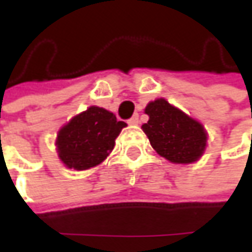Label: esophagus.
Listing matches in <instances>:
<instances>
[{
  "instance_id": "obj_1",
  "label": "esophagus",
  "mask_w": 252,
  "mask_h": 252,
  "mask_svg": "<svg viewBox=\"0 0 252 252\" xmlns=\"http://www.w3.org/2000/svg\"><path fill=\"white\" fill-rule=\"evenodd\" d=\"M127 123H129V125H137V123H139V115L136 113L133 118H130V119L127 121Z\"/></svg>"
}]
</instances>
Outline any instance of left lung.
I'll use <instances>...</instances> for the list:
<instances>
[{"label":"left lung","instance_id":"left-lung-1","mask_svg":"<svg viewBox=\"0 0 252 252\" xmlns=\"http://www.w3.org/2000/svg\"><path fill=\"white\" fill-rule=\"evenodd\" d=\"M144 111L149 122L141 129L161 157L175 164L195 162L202 157L208 133L198 121L162 98L151 101Z\"/></svg>","mask_w":252,"mask_h":252}]
</instances>
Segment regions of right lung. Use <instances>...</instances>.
I'll return each mask as SVG.
<instances>
[{"label": "right lung", "instance_id": "right-lung-1", "mask_svg": "<svg viewBox=\"0 0 252 252\" xmlns=\"http://www.w3.org/2000/svg\"><path fill=\"white\" fill-rule=\"evenodd\" d=\"M125 126L126 123L118 121L112 112L90 106L59 130L56 139L59 157L68 168H92L109 156Z\"/></svg>", "mask_w": 252, "mask_h": 252}]
</instances>
